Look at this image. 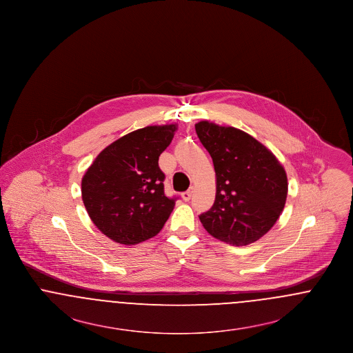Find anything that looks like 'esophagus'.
<instances>
[{"mask_svg": "<svg viewBox=\"0 0 353 353\" xmlns=\"http://www.w3.org/2000/svg\"><path fill=\"white\" fill-rule=\"evenodd\" d=\"M193 192H194V188L192 186L189 190H186V192H184V193L181 194L183 200H184V201H189V200H190V197H192V194H193Z\"/></svg>", "mask_w": 353, "mask_h": 353, "instance_id": "34e87169", "label": "esophagus"}]
</instances>
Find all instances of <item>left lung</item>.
<instances>
[{
    "mask_svg": "<svg viewBox=\"0 0 353 353\" xmlns=\"http://www.w3.org/2000/svg\"><path fill=\"white\" fill-rule=\"evenodd\" d=\"M217 179L213 206L200 216L205 230L222 242L246 246L274 226L287 199V174L262 143L234 127L196 124Z\"/></svg>",
    "mask_w": 353,
    "mask_h": 353,
    "instance_id": "1",
    "label": "left lung"
}]
</instances>
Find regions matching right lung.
Wrapping results in <instances>:
<instances>
[{
    "mask_svg": "<svg viewBox=\"0 0 353 353\" xmlns=\"http://www.w3.org/2000/svg\"><path fill=\"white\" fill-rule=\"evenodd\" d=\"M176 124L150 125L110 144L82 179V200L95 226L121 245H136L157 234L176 199L164 193L165 174L159 156L167 150Z\"/></svg>",
    "mask_w": 353,
    "mask_h": 353,
    "instance_id": "1",
    "label": "right lung"
}]
</instances>
